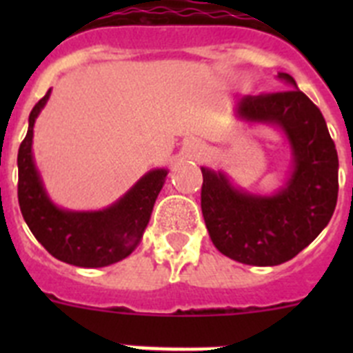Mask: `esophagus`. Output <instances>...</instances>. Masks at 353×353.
I'll return each instance as SVG.
<instances>
[{
  "mask_svg": "<svg viewBox=\"0 0 353 353\" xmlns=\"http://www.w3.org/2000/svg\"><path fill=\"white\" fill-rule=\"evenodd\" d=\"M192 152H198V150H192ZM199 152H201V150H199ZM196 155V154H194Z\"/></svg>",
  "mask_w": 353,
  "mask_h": 353,
  "instance_id": "1",
  "label": "esophagus"
}]
</instances>
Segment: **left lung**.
Returning <instances> with one entry per match:
<instances>
[{
  "mask_svg": "<svg viewBox=\"0 0 353 353\" xmlns=\"http://www.w3.org/2000/svg\"><path fill=\"white\" fill-rule=\"evenodd\" d=\"M290 90L245 97L240 117L277 123L293 148L292 179L272 198L233 189L224 174L201 168V212L214 245L224 256L269 267L297 256L329 224L338 201V152L320 109L290 74Z\"/></svg>",
  "mask_w": 353,
  "mask_h": 353,
  "instance_id": "1",
  "label": "left lung"
}]
</instances>
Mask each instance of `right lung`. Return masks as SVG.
Segmentation results:
<instances>
[{
    "label": "right lung",
    "mask_w": 353,
    "mask_h": 353,
    "mask_svg": "<svg viewBox=\"0 0 353 353\" xmlns=\"http://www.w3.org/2000/svg\"><path fill=\"white\" fill-rule=\"evenodd\" d=\"M49 93L51 90L31 109L26 138L19 146V207L35 239L60 261L86 269L117 263L138 245L168 171L146 173L118 203L105 210L65 212L56 208L46 196L31 155L35 118L48 102Z\"/></svg>",
    "instance_id": "right-lung-1"
}]
</instances>
